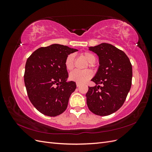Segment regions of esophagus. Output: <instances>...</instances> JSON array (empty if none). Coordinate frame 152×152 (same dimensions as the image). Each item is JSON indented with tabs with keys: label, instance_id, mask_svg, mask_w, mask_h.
<instances>
[{
	"label": "esophagus",
	"instance_id": "1",
	"mask_svg": "<svg viewBox=\"0 0 152 152\" xmlns=\"http://www.w3.org/2000/svg\"><path fill=\"white\" fill-rule=\"evenodd\" d=\"M76 85H77V87H79V86H80V83H78V82H77V83H76Z\"/></svg>",
	"mask_w": 152,
	"mask_h": 152
}]
</instances>
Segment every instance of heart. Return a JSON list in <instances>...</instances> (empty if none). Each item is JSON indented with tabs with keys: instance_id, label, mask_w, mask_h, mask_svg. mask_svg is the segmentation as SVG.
<instances>
[{
	"instance_id": "b5f03b06",
	"label": "heart",
	"mask_w": 152,
	"mask_h": 152,
	"mask_svg": "<svg viewBox=\"0 0 152 152\" xmlns=\"http://www.w3.org/2000/svg\"><path fill=\"white\" fill-rule=\"evenodd\" d=\"M81 56L89 63L88 65L91 67L95 63L96 58L95 55L90 52H84L81 54ZM65 66L67 70L70 71L73 70L75 66V56L73 54L67 56L65 61ZM87 68V66L86 67ZM93 77V72L90 70H85L83 71L74 70L69 75V79L72 81H74L78 83H84Z\"/></svg>"
}]
</instances>
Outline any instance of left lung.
<instances>
[{
	"label": "left lung",
	"instance_id": "obj_1",
	"mask_svg": "<svg viewBox=\"0 0 152 152\" xmlns=\"http://www.w3.org/2000/svg\"><path fill=\"white\" fill-rule=\"evenodd\" d=\"M89 49L97 54L99 66L91 79L96 85L89 87L86 95L87 107L97 115H109L122 107L130 91L132 65L125 53L112 44L102 43Z\"/></svg>",
	"mask_w": 152,
	"mask_h": 152
}]
</instances>
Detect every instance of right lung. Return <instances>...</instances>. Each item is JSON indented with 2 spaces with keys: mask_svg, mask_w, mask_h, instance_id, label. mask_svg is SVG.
<instances>
[{
  "mask_svg": "<svg viewBox=\"0 0 152 152\" xmlns=\"http://www.w3.org/2000/svg\"><path fill=\"white\" fill-rule=\"evenodd\" d=\"M77 49L60 44L42 47L27 59L24 81L31 103L40 113L56 117L65 111L69 98L77 86L66 82L65 61L68 55Z\"/></svg>",
  "mask_w": 152,
  "mask_h": 152,
  "instance_id": "add662e5",
  "label": "right lung"
}]
</instances>
